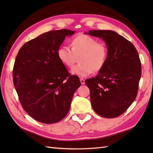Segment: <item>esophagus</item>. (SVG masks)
<instances>
[{"label":"esophagus","instance_id":"1","mask_svg":"<svg viewBox=\"0 0 153 153\" xmlns=\"http://www.w3.org/2000/svg\"><path fill=\"white\" fill-rule=\"evenodd\" d=\"M80 82H81L82 85H85V80L83 79H80Z\"/></svg>","mask_w":153,"mask_h":153}]
</instances>
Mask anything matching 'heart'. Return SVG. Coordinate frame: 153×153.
Instances as JSON below:
<instances>
[{
    "label": "heart",
    "mask_w": 153,
    "mask_h": 153,
    "mask_svg": "<svg viewBox=\"0 0 153 153\" xmlns=\"http://www.w3.org/2000/svg\"><path fill=\"white\" fill-rule=\"evenodd\" d=\"M71 49L62 46L57 51V56L65 67L71 68L76 62V56L79 65L71 69V73L80 77H86L103 68L107 60L108 50L102 43L86 34H80L71 40Z\"/></svg>",
    "instance_id": "b5f03b06"
}]
</instances>
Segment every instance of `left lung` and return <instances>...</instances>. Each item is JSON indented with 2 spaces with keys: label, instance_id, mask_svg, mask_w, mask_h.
I'll return each mask as SVG.
<instances>
[{
  "label": "left lung",
  "instance_id": "1",
  "mask_svg": "<svg viewBox=\"0 0 153 153\" xmlns=\"http://www.w3.org/2000/svg\"><path fill=\"white\" fill-rule=\"evenodd\" d=\"M85 34L102 39L108 50L103 68L96 76L85 80L91 106L102 117H117L137 97L141 76L139 53L130 41L113 30H91Z\"/></svg>",
  "mask_w": 153,
  "mask_h": 153
}]
</instances>
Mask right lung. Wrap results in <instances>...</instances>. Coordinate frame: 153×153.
Here are the masks:
<instances>
[{
    "label": "right lung",
    "instance_id": "1",
    "mask_svg": "<svg viewBox=\"0 0 153 153\" xmlns=\"http://www.w3.org/2000/svg\"><path fill=\"white\" fill-rule=\"evenodd\" d=\"M75 31L47 32L26 42L14 61L13 82L24 110L37 121L55 123L66 117L81 85L57 56L66 36Z\"/></svg>",
    "mask_w": 153,
    "mask_h": 153
}]
</instances>
